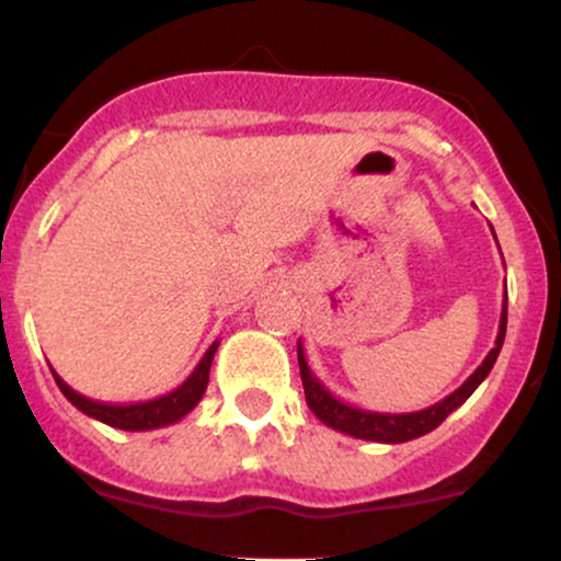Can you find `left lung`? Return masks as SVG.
<instances>
[{
  "mask_svg": "<svg viewBox=\"0 0 561 561\" xmlns=\"http://www.w3.org/2000/svg\"><path fill=\"white\" fill-rule=\"evenodd\" d=\"M504 337H506V295H504V311H501V321H499V337H495V345L485 356V362L472 371V377H469L461 388H456L450 396L443 398V401H437L435 405H430V409L411 411V414H379V411L358 409V405H351L340 401V398H334L332 392L321 385V379L313 377L311 366L306 362V353H302V345L298 343V364H300L302 390H306V403L308 409H311L313 414L327 424V427L337 430V433L362 437V440H375V443L414 440V437L433 433L450 411L459 409V405L480 388L482 379L491 375L495 358H499L501 353V345H504Z\"/></svg>",
  "mask_w": 561,
  "mask_h": 561,
  "instance_id": "obj_1",
  "label": "left lung"
}]
</instances>
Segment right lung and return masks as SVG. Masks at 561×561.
I'll list each match as a JSON object with an SVG mask.
<instances>
[{
  "label": "right lung",
  "mask_w": 561,
  "mask_h": 561,
  "mask_svg": "<svg viewBox=\"0 0 561 561\" xmlns=\"http://www.w3.org/2000/svg\"><path fill=\"white\" fill-rule=\"evenodd\" d=\"M216 351H218V340L208 347V351H205V356L199 358L195 371H192V375L186 377L176 390H171L169 396L152 398V401H145V403H128V405L100 403V401H92V398L81 396V392H76L70 385L62 382V377L57 375V371H53V377L57 388L62 390V396H66L68 401L79 411H83L87 416L111 424V427L128 430V433H141V430L169 427V424L179 422L182 416H186L192 409H195L199 398L205 396V388H208L210 364H214Z\"/></svg>",
  "instance_id": "right-lung-1"
}]
</instances>
